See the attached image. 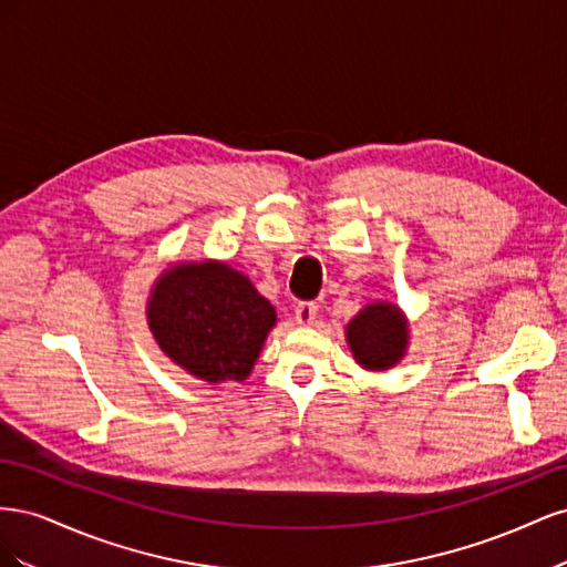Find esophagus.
I'll return each instance as SVG.
<instances>
[{"mask_svg": "<svg viewBox=\"0 0 567 567\" xmlns=\"http://www.w3.org/2000/svg\"><path fill=\"white\" fill-rule=\"evenodd\" d=\"M317 312H319V305H317V302H312V300L298 302V305H296V321H298L300 326H310V323H315Z\"/></svg>", "mask_w": 567, "mask_h": 567, "instance_id": "obj_1", "label": "esophagus"}]
</instances>
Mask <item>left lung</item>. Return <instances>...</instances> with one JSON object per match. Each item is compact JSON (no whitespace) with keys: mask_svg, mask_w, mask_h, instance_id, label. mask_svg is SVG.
I'll list each match as a JSON object with an SVG mask.
<instances>
[{"mask_svg":"<svg viewBox=\"0 0 567 567\" xmlns=\"http://www.w3.org/2000/svg\"><path fill=\"white\" fill-rule=\"evenodd\" d=\"M354 359L367 369H390L404 357L406 321L398 307L375 302L348 323Z\"/></svg>","mask_w":567,"mask_h":567,"instance_id":"left-lung-1","label":"left lung"}]
</instances>
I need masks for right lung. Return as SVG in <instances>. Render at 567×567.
<instances>
[{
  "instance_id": "obj_1",
  "label": "right lung",
  "mask_w": 567,
  "mask_h": 567,
  "mask_svg": "<svg viewBox=\"0 0 567 567\" xmlns=\"http://www.w3.org/2000/svg\"><path fill=\"white\" fill-rule=\"evenodd\" d=\"M277 312L252 284L221 262L167 269L148 300L163 352L203 381H246Z\"/></svg>"
}]
</instances>
